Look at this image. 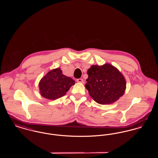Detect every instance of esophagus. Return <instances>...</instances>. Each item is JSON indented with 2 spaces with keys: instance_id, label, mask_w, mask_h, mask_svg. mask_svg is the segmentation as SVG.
Returning a JSON list of instances; mask_svg holds the SVG:
<instances>
[{
  "instance_id": "1",
  "label": "esophagus",
  "mask_w": 158,
  "mask_h": 158,
  "mask_svg": "<svg viewBox=\"0 0 158 158\" xmlns=\"http://www.w3.org/2000/svg\"><path fill=\"white\" fill-rule=\"evenodd\" d=\"M76 82H77L83 83H84V81L82 79H76Z\"/></svg>"
}]
</instances>
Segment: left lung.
I'll return each mask as SVG.
<instances>
[{
  "mask_svg": "<svg viewBox=\"0 0 158 158\" xmlns=\"http://www.w3.org/2000/svg\"><path fill=\"white\" fill-rule=\"evenodd\" d=\"M87 74L88 77L85 86L91 98L99 104H113L125 93L126 79L111 64L92 65Z\"/></svg>",
  "mask_w": 158,
  "mask_h": 158,
  "instance_id": "1",
  "label": "left lung"
}]
</instances>
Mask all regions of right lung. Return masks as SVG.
I'll return each mask as SVG.
<instances>
[{
	"instance_id": "add662e5",
	"label": "right lung",
	"mask_w": 158,
	"mask_h": 158,
	"mask_svg": "<svg viewBox=\"0 0 158 158\" xmlns=\"http://www.w3.org/2000/svg\"><path fill=\"white\" fill-rule=\"evenodd\" d=\"M75 83L71 77L62 73L60 68L54 69L40 80L38 84L40 93L44 98L55 100L65 95Z\"/></svg>"
}]
</instances>
